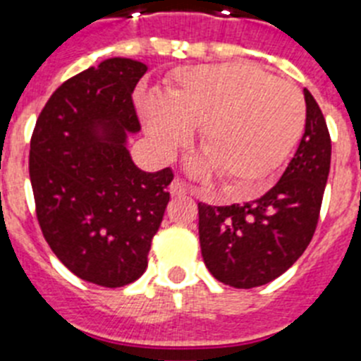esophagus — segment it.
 <instances>
[{
    "label": "esophagus",
    "instance_id": "obj_1",
    "mask_svg": "<svg viewBox=\"0 0 361 361\" xmlns=\"http://www.w3.org/2000/svg\"><path fill=\"white\" fill-rule=\"evenodd\" d=\"M171 193L173 195H186V193H190V188H188V184L184 183L183 178H173V183H171Z\"/></svg>",
    "mask_w": 361,
    "mask_h": 361
}]
</instances>
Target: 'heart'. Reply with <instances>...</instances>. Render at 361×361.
<instances>
[{
	"label": "heart",
	"mask_w": 361,
	"mask_h": 361,
	"mask_svg": "<svg viewBox=\"0 0 361 361\" xmlns=\"http://www.w3.org/2000/svg\"><path fill=\"white\" fill-rule=\"evenodd\" d=\"M139 111L162 159L173 157L191 141L193 128H200L206 159L195 171H215L244 195L267 183L305 123L298 86L240 61L178 70L168 97L157 92L139 95Z\"/></svg>",
	"instance_id": "b5f03b06"
}]
</instances>
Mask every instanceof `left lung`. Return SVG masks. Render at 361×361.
I'll use <instances>...</instances> for the list:
<instances>
[{"label":"left lung","mask_w":361,"mask_h":361,"mask_svg":"<svg viewBox=\"0 0 361 361\" xmlns=\"http://www.w3.org/2000/svg\"><path fill=\"white\" fill-rule=\"evenodd\" d=\"M304 97L305 132L279 183L245 204L199 202L204 264L226 286L251 289L279 279L314 235L329 177L331 137L311 92L304 90Z\"/></svg>","instance_id":"left-lung-1"}]
</instances>
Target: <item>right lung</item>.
<instances>
[{
	"label": "right lung",
	"mask_w": 361,
	"mask_h": 361,
	"mask_svg": "<svg viewBox=\"0 0 361 361\" xmlns=\"http://www.w3.org/2000/svg\"><path fill=\"white\" fill-rule=\"evenodd\" d=\"M148 70L111 57L63 82L30 141L32 191L44 240L81 280L123 288L148 267L173 171L133 164L126 137L141 130L132 94Z\"/></svg>",
	"instance_id": "obj_1"
}]
</instances>
